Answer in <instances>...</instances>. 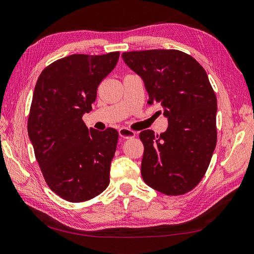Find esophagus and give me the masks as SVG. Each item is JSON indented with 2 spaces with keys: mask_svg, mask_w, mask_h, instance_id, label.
<instances>
[{
  "mask_svg": "<svg viewBox=\"0 0 254 254\" xmlns=\"http://www.w3.org/2000/svg\"><path fill=\"white\" fill-rule=\"evenodd\" d=\"M119 135H120V137L123 139H128V138L135 137L136 133L134 131H132V129H128L127 127H122L119 129Z\"/></svg>",
  "mask_w": 254,
  "mask_h": 254,
  "instance_id": "obj_1",
  "label": "esophagus"
}]
</instances>
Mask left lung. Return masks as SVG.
<instances>
[{"label":"left lung","mask_w":254,"mask_h":254,"mask_svg":"<svg viewBox=\"0 0 254 254\" xmlns=\"http://www.w3.org/2000/svg\"><path fill=\"white\" fill-rule=\"evenodd\" d=\"M122 59L144 81L148 104L159 105L168 120L164 133L139 134L142 179L166 195L191 191L204 177L217 144V97L205 69L174 49L129 51Z\"/></svg>","instance_id":"obj_1"}]
</instances>
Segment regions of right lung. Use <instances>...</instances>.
I'll use <instances>...</instances> for the list:
<instances>
[{"instance_id": "right-lung-1", "label": "right lung", "mask_w": 254, "mask_h": 254, "mask_svg": "<svg viewBox=\"0 0 254 254\" xmlns=\"http://www.w3.org/2000/svg\"><path fill=\"white\" fill-rule=\"evenodd\" d=\"M120 54L71 55L45 68L35 84L28 133L48 187L71 203L89 200L109 185L116 152L115 128H88L82 116L92 110L96 90Z\"/></svg>"}]
</instances>
